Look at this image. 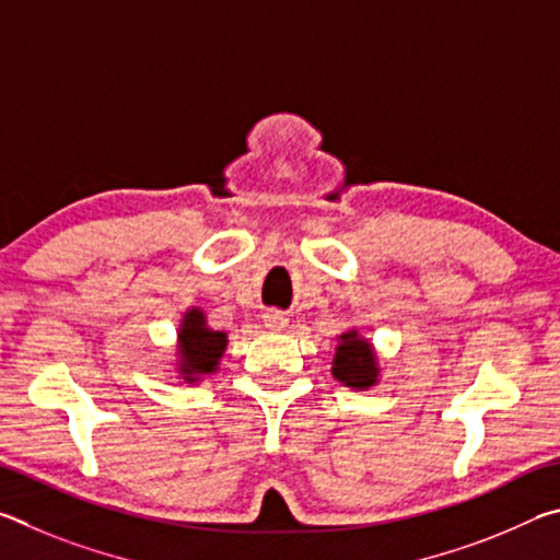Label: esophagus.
<instances>
[{
    "mask_svg": "<svg viewBox=\"0 0 560 560\" xmlns=\"http://www.w3.org/2000/svg\"><path fill=\"white\" fill-rule=\"evenodd\" d=\"M287 324H289V318L283 316L281 311H267V314H264V326L271 330H283L287 328Z\"/></svg>",
    "mask_w": 560,
    "mask_h": 560,
    "instance_id": "1",
    "label": "esophagus"
}]
</instances>
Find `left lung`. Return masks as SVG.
I'll use <instances>...</instances> for the list:
<instances>
[{
	"label": "left lung",
	"mask_w": 560,
	"mask_h": 560,
	"mask_svg": "<svg viewBox=\"0 0 560 560\" xmlns=\"http://www.w3.org/2000/svg\"><path fill=\"white\" fill-rule=\"evenodd\" d=\"M334 375L348 387H371L377 377L375 355L368 340L358 338L355 330L340 336L334 360Z\"/></svg>",
	"instance_id": "left-lung-1"
}]
</instances>
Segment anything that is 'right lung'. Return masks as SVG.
Returning a JSON list of instances; mask_svg holds the SVG:
<instances>
[{"instance_id":"1","label":"right lung","mask_w":560,"mask_h":560,"mask_svg":"<svg viewBox=\"0 0 560 560\" xmlns=\"http://www.w3.org/2000/svg\"><path fill=\"white\" fill-rule=\"evenodd\" d=\"M226 334L205 326L200 311H189L179 328V355H183L185 381H197L195 375L212 373L222 358Z\"/></svg>"}]
</instances>
